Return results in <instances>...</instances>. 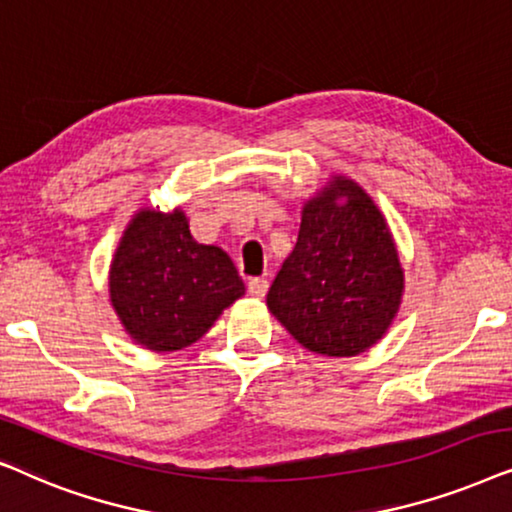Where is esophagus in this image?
I'll use <instances>...</instances> for the list:
<instances>
[{"label":"esophagus","instance_id":"34e87169","mask_svg":"<svg viewBox=\"0 0 512 512\" xmlns=\"http://www.w3.org/2000/svg\"><path fill=\"white\" fill-rule=\"evenodd\" d=\"M267 290H269V281H267V278H260V276L248 278V295L260 299V297L267 295Z\"/></svg>","mask_w":512,"mask_h":512}]
</instances>
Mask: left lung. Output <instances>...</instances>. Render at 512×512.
I'll return each instance as SVG.
<instances>
[{
  "label": "left lung",
  "instance_id": "8db88e82",
  "mask_svg": "<svg viewBox=\"0 0 512 512\" xmlns=\"http://www.w3.org/2000/svg\"><path fill=\"white\" fill-rule=\"evenodd\" d=\"M400 297L403 269L384 215L356 182L335 177L302 210L269 311L304 349L342 358L381 339Z\"/></svg>",
  "mask_w": 512,
  "mask_h": 512
}]
</instances>
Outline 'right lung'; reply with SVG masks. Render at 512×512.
<instances>
[{"mask_svg":"<svg viewBox=\"0 0 512 512\" xmlns=\"http://www.w3.org/2000/svg\"><path fill=\"white\" fill-rule=\"evenodd\" d=\"M245 292L231 257L196 243L182 210H140L109 271V297L135 342L152 351L194 344Z\"/></svg>","mask_w":512,"mask_h":512,"instance_id":"right-lung-1","label":"right lung"}]
</instances>
